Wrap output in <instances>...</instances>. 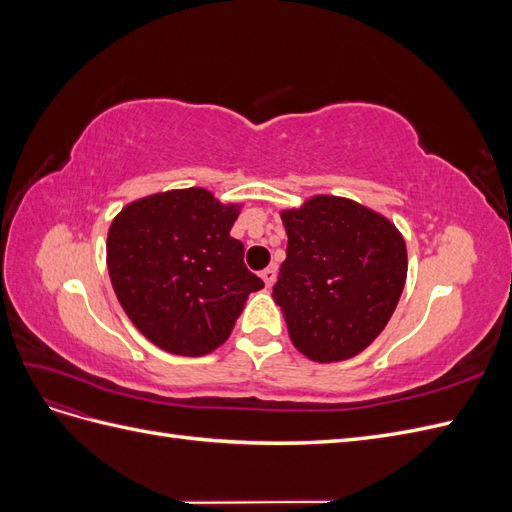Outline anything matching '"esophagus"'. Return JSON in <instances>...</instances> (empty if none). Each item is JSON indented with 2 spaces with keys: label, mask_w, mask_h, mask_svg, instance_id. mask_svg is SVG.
Here are the masks:
<instances>
[{
  "label": "esophagus",
  "mask_w": 512,
  "mask_h": 512,
  "mask_svg": "<svg viewBox=\"0 0 512 512\" xmlns=\"http://www.w3.org/2000/svg\"><path fill=\"white\" fill-rule=\"evenodd\" d=\"M260 277H262V282H265V286H267V288H271V286L275 284V280H277V267H275V265L267 267L265 271L260 273Z\"/></svg>",
  "instance_id": "obj_1"
}]
</instances>
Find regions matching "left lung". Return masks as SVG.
I'll return each mask as SVG.
<instances>
[{"label":"left lung","mask_w":512,"mask_h":512,"mask_svg":"<svg viewBox=\"0 0 512 512\" xmlns=\"http://www.w3.org/2000/svg\"><path fill=\"white\" fill-rule=\"evenodd\" d=\"M286 260L273 286L294 348L335 363L363 352L404 292L408 252L384 215L350 198L318 194L282 211Z\"/></svg>","instance_id":"1"}]
</instances>
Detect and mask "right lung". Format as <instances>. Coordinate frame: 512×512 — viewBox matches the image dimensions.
Here are the masks:
<instances>
[{
    "mask_svg": "<svg viewBox=\"0 0 512 512\" xmlns=\"http://www.w3.org/2000/svg\"><path fill=\"white\" fill-rule=\"evenodd\" d=\"M241 205L205 188L134 200L108 228L106 265L123 312L151 344L181 356L222 346L250 292L243 243L230 237Z\"/></svg>",
    "mask_w": 512,
    "mask_h": 512,
    "instance_id": "obj_1",
    "label": "right lung"
}]
</instances>
